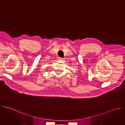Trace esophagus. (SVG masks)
Masks as SVG:
<instances>
[{
    "label": "esophagus",
    "instance_id": "34e87169",
    "mask_svg": "<svg viewBox=\"0 0 125 125\" xmlns=\"http://www.w3.org/2000/svg\"><path fill=\"white\" fill-rule=\"evenodd\" d=\"M63 59L62 58H60V57H59L58 58V60H62Z\"/></svg>",
    "mask_w": 125,
    "mask_h": 125
}]
</instances>
